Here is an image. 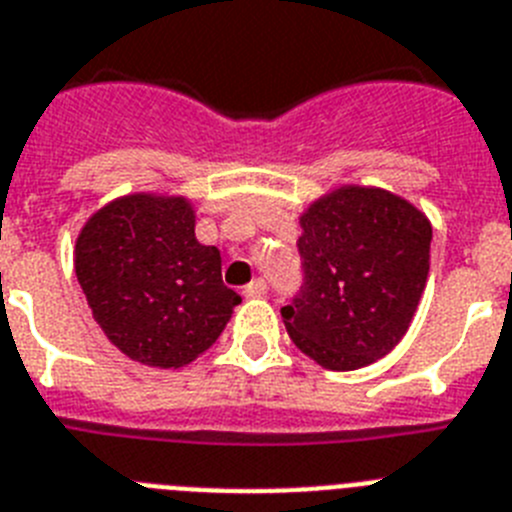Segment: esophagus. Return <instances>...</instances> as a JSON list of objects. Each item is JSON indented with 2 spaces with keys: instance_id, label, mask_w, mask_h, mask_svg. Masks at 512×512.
<instances>
[{
  "instance_id": "esophagus-1",
  "label": "esophagus",
  "mask_w": 512,
  "mask_h": 512,
  "mask_svg": "<svg viewBox=\"0 0 512 512\" xmlns=\"http://www.w3.org/2000/svg\"><path fill=\"white\" fill-rule=\"evenodd\" d=\"M265 293H268V283L262 281V278H255L250 286L244 288V296H247V299H260V296H265Z\"/></svg>"
}]
</instances>
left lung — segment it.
Listing matches in <instances>:
<instances>
[{
  "mask_svg": "<svg viewBox=\"0 0 512 512\" xmlns=\"http://www.w3.org/2000/svg\"><path fill=\"white\" fill-rule=\"evenodd\" d=\"M304 288L283 306L293 345L330 371L371 366L410 330L430 273L433 224L376 185H337L299 216Z\"/></svg>",
  "mask_w": 512,
  "mask_h": 512,
  "instance_id": "obj_1",
  "label": "left lung"
}]
</instances>
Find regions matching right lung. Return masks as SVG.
Segmentation results:
<instances>
[{
    "label": "right lung",
    "mask_w": 512,
    "mask_h": 512,
    "mask_svg": "<svg viewBox=\"0 0 512 512\" xmlns=\"http://www.w3.org/2000/svg\"><path fill=\"white\" fill-rule=\"evenodd\" d=\"M74 273L115 348L151 368H182L219 340L242 296L221 281V252L195 239L188 195L128 193L77 234Z\"/></svg>",
    "instance_id": "1"
}]
</instances>
